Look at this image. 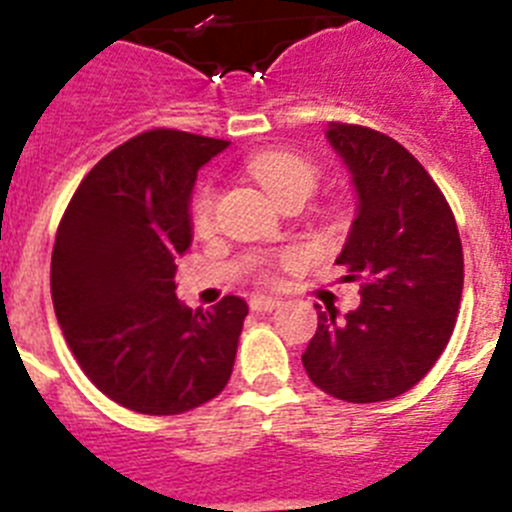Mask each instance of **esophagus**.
I'll return each instance as SVG.
<instances>
[{
    "label": "esophagus",
    "instance_id": "1",
    "mask_svg": "<svg viewBox=\"0 0 512 512\" xmlns=\"http://www.w3.org/2000/svg\"><path fill=\"white\" fill-rule=\"evenodd\" d=\"M279 307V300L277 297H266V295H256L251 300V310L256 312H271V310H277Z\"/></svg>",
    "mask_w": 512,
    "mask_h": 512
}]
</instances>
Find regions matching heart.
<instances>
[{
  "mask_svg": "<svg viewBox=\"0 0 512 512\" xmlns=\"http://www.w3.org/2000/svg\"><path fill=\"white\" fill-rule=\"evenodd\" d=\"M246 171L271 194V200H277L282 207L297 205V202L305 205L320 179L318 166L300 153L284 151V148H264L253 153L246 161ZM212 207H215V197L205 184L194 192L189 202V223L197 235H207L212 230ZM295 259L297 253H289L284 256V264H292Z\"/></svg>",
  "mask_w": 512,
  "mask_h": 512,
  "instance_id": "heart-1",
  "label": "heart"
}]
</instances>
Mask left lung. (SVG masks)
<instances>
[{"instance_id": "8db88e82", "label": "left lung", "mask_w": 512, "mask_h": 512, "mask_svg": "<svg viewBox=\"0 0 512 512\" xmlns=\"http://www.w3.org/2000/svg\"><path fill=\"white\" fill-rule=\"evenodd\" d=\"M359 205L336 264L361 279V305L320 310L302 364L315 387L346 402H382L431 372L449 343L464 289V253L449 202L418 158L390 135L330 122Z\"/></svg>"}]
</instances>
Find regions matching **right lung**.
Instances as JSON below:
<instances>
[{
    "label": "right lung",
    "mask_w": 512,
    "mask_h": 512,
    "mask_svg": "<svg viewBox=\"0 0 512 512\" xmlns=\"http://www.w3.org/2000/svg\"><path fill=\"white\" fill-rule=\"evenodd\" d=\"M228 140L156 128L117 146L84 176L51 259L58 325L92 384L122 408L179 415L223 392L248 305L176 300V264L192 243L197 171Z\"/></svg>",
    "instance_id": "add662e5"
}]
</instances>
